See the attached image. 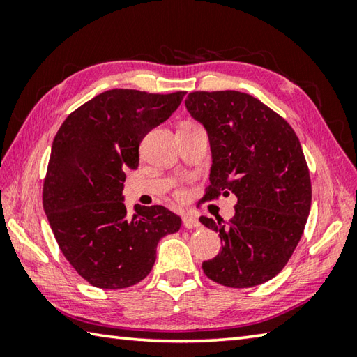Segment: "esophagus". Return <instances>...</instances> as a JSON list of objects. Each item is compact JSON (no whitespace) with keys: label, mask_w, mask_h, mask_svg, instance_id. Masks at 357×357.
<instances>
[{"label":"esophagus","mask_w":357,"mask_h":357,"mask_svg":"<svg viewBox=\"0 0 357 357\" xmlns=\"http://www.w3.org/2000/svg\"><path fill=\"white\" fill-rule=\"evenodd\" d=\"M183 223H184L185 228H190V229H192V228L195 229V228H200V227H202V223L198 222L197 217L192 215V214H185V215L183 217Z\"/></svg>","instance_id":"34e87169"}]
</instances>
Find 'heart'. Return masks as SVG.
<instances>
[{
	"label": "heart",
	"instance_id": "obj_1",
	"mask_svg": "<svg viewBox=\"0 0 357 357\" xmlns=\"http://www.w3.org/2000/svg\"><path fill=\"white\" fill-rule=\"evenodd\" d=\"M176 197H178V198H184V192H183V190H178V192H176Z\"/></svg>",
	"mask_w": 357,
	"mask_h": 357
}]
</instances>
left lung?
I'll return each mask as SVG.
<instances>
[{"instance_id":"8db88e82","label":"left lung","mask_w":357,"mask_h":357,"mask_svg":"<svg viewBox=\"0 0 357 357\" xmlns=\"http://www.w3.org/2000/svg\"><path fill=\"white\" fill-rule=\"evenodd\" d=\"M185 107L206 128L213 151L202 202L238 197L228 223L200 217L223 244L203 273L229 288L261 285L285 268L310 213V173L299 138L279 113L245 93L193 91Z\"/></svg>"}]
</instances>
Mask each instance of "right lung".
Segmentation results:
<instances>
[{
    "instance_id": "right-lung-1",
    "label": "right lung",
    "mask_w": 357,
    "mask_h": 357,
    "mask_svg": "<svg viewBox=\"0 0 357 357\" xmlns=\"http://www.w3.org/2000/svg\"><path fill=\"white\" fill-rule=\"evenodd\" d=\"M184 94L110 89L72 112L56 132L42 204L63 255L89 285H137L153 269L157 243L181 228V217L160 204H137L128 215L123 189L144 135L170 118Z\"/></svg>"
}]
</instances>
